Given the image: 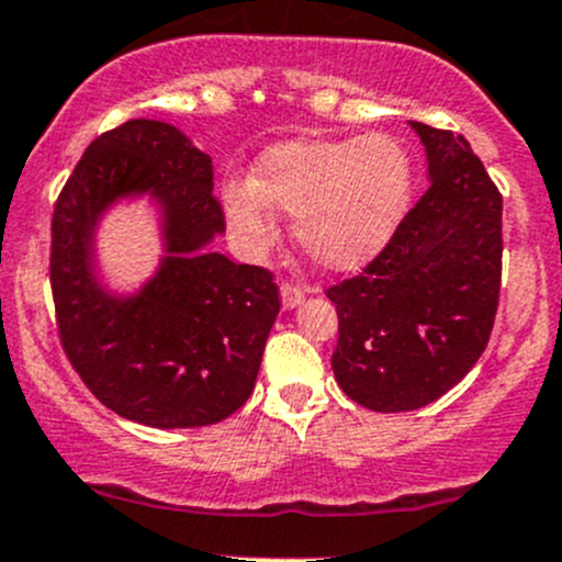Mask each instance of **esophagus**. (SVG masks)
<instances>
[{
	"instance_id": "1",
	"label": "esophagus",
	"mask_w": 562,
	"mask_h": 562,
	"mask_svg": "<svg viewBox=\"0 0 562 562\" xmlns=\"http://www.w3.org/2000/svg\"><path fill=\"white\" fill-rule=\"evenodd\" d=\"M280 299H282V310H293L304 302V291L299 285L285 282V285L280 288Z\"/></svg>"
}]
</instances>
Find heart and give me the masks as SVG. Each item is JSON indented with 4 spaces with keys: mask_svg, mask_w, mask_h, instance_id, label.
Segmentation results:
<instances>
[{
    "mask_svg": "<svg viewBox=\"0 0 562 562\" xmlns=\"http://www.w3.org/2000/svg\"><path fill=\"white\" fill-rule=\"evenodd\" d=\"M413 171L391 135L299 138L258 157L252 181H228L223 209L241 247L274 239V209L293 214V236L313 263L353 271L391 239L411 201Z\"/></svg>",
    "mask_w": 562,
    "mask_h": 562,
    "instance_id": "heart-1",
    "label": "heart"
}]
</instances>
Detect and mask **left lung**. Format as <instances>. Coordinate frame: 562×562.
Wrapping results in <instances>:
<instances>
[{
  "label": "left lung",
  "instance_id": "1",
  "mask_svg": "<svg viewBox=\"0 0 562 562\" xmlns=\"http://www.w3.org/2000/svg\"><path fill=\"white\" fill-rule=\"evenodd\" d=\"M411 127L432 184L364 274L328 288L334 378L378 413L418 411L454 389L490 342L501 293V192L462 135Z\"/></svg>",
  "mask_w": 562,
  "mask_h": 562
}]
</instances>
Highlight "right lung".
I'll return each mask as SVG.
<instances>
[{"label":"right lung","instance_id":"1","mask_svg":"<svg viewBox=\"0 0 562 562\" xmlns=\"http://www.w3.org/2000/svg\"><path fill=\"white\" fill-rule=\"evenodd\" d=\"M212 157L179 127L133 119L83 151L50 223L65 353L89 391L155 429L206 427L252 394L280 293L266 269L214 252L225 234ZM156 209L161 258L133 292L106 285L97 234L119 205Z\"/></svg>","mask_w":562,"mask_h":562}]
</instances>
